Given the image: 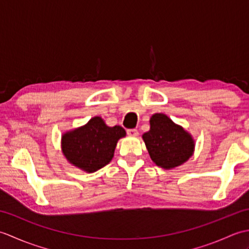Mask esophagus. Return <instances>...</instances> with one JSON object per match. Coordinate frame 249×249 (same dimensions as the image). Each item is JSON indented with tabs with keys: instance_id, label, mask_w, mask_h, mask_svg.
<instances>
[{
	"instance_id": "1",
	"label": "esophagus",
	"mask_w": 249,
	"mask_h": 249,
	"mask_svg": "<svg viewBox=\"0 0 249 249\" xmlns=\"http://www.w3.org/2000/svg\"><path fill=\"white\" fill-rule=\"evenodd\" d=\"M127 134L130 137H137V136L139 135L138 130H137V129H127Z\"/></svg>"
}]
</instances>
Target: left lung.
Returning <instances> with one entry per match:
<instances>
[{"instance_id":"left-lung-1","label":"left lung","mask_w":249,"mask_h":249,"mask_svg":"<svg viewBox=\"0 0 249 249\" xmlns=\"http://www.w3.org/2000/svg\"><path fill=\"white\" fill-rule=\"evenodd\" d=\"M151 160L165 170L183 165L195 152V140L181 125L163 113L150 119V130L142 135Z\"/></svg>"}]
</instances>
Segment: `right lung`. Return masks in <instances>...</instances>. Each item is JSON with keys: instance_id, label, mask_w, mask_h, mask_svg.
I'll return each instance as SVG.
<instances>
[{"instance_id": "1", "label": "right lung", "mask_w": 249, "mask_h": 249, "mask_svg": "<svg viewBox=\"0 0 249 249\" xmlns=\"http://www.w3.org/2000/svg\"><path fill=\"white\" fill-rule=\"evenodd\" d=\"M126 136L123 127H110L100 116L62 135L61 149L67 161L80 170L93 173L112 160L118 141Z\"/></svg>"}]
</instances>
